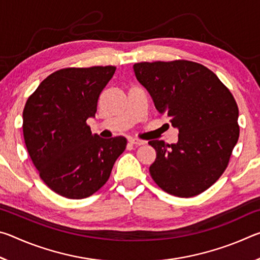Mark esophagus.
Here are the masks:
<instances>
[{
  "label": "esophagus",
  "instance_id": "1",
  "mask_svg": "<svg viewBox=\"0 0 260 260\" xmlns=\"http://www.w3.org/2000/svg\"><path fill=\"white\" fill-rule=\"evenodd\" d=\"M129 143L134 144V146H143V144H146V141L139 140V139H131Z\"/></svg>",
  "mask_w": 260,
  "mask_h": 260
}]
</instances>
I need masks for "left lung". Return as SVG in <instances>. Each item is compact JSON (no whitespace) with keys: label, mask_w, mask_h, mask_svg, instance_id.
Masks as SVG:
<instances>
[{"label":"left lung","mask_w":260,"mask_h":260,"mask_svg":"<svg viewBox=\"0 0 260 260\" xmlns=\"http://www.w3.org/2000/svg\"><path fill=\"white\" fill-rule=\"evenodd\" d=\"M133 69L156 109L179 129L175 144L149 141L157 153L149 169L151 178L171 195H200L225 172L239 140L234 96L211 70L195 61H142Z\"/></svg>","instance_id":"1"}]
</instances>
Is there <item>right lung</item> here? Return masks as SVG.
<instances>
[{"mask_svg":"<svg viewBox=\"0 0 260 260\" xmlns=\"http://www.w3.org/2000/svg\"><path fill=\"white\" fill-rule=\"evenodd\" d=\"M116 67L67 68L51 73L23 111L26 148L52 191L71 200L89 197L110 178L124 152V136L101 139L87 125Z\"/></svg>","mask_w":260,"mask_h":260,"instance_id":"1","label":"right lung"}]
</instances>
